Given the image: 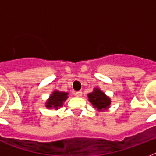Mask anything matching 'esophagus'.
Here are the masks:
<instances>
[{"label": "esophagus", "instance_id": "esophagus-1", "mask_svg": "<svg viewBox=\"0 0 156 156\" xmlns=\"http://www.w3.org/2000/svg\"><path fill=\"white\" fill-rule=\"evenodd\" d=\"M74 95H75L76 96H78V97H81V96L83 95V92H82L81 90H79V91H76V92L74 93Z\"/></svg>", "mask_w": 156, "mask_h": 156}]
</instances>
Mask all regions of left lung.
<instances>
[{"instance_id":"1","label":"left lung","mask_w":156,"mask_h":156,"mask_svg":"<svg viewBox=\"0 0 156 156\" xmlns=\"http://www.w3.org/2000/svg\"><path fill=\"white\" fill-rule=\"evenodd\" d=\"M88 100L92 104L93 107L98 111H104L109 108L111 104V100L107 96L102 90L99 88H95L92 92L88 94Z\"/></svg>"}]
</instances>
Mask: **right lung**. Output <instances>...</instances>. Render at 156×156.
Masks as SVG:
<instances>
[{"instance_id": "1", "label": "right lung", "mask_w": 156, "mask_h": 156, "mask_svg": "<svg viewBox=\"0 0 156 156\" xmlns=\"http://www.w3.org/2000/svg\"><path fill=\"white\" fill-rule=\"evenodd\" d=\"M67 98H68V92L55 90L47 100L46 108L50 109L55 108L57 110L60 107H62L63 103L67 100Z\"/></svg>"}]
</instances>
